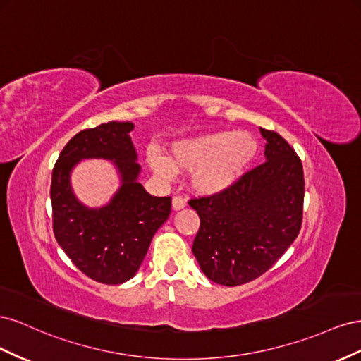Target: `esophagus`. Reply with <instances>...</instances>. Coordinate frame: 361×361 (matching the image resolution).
Returning a JSON list of instances; mask_svg holds the SVG:
<instances>
[{"label": "esophagus", "mask_w": 361, "mask_h": 361, "mask_svg": "<svg viewBox=\"0 0 361 361\" xmlns=\"http://www.w3.org/2000/svg\"><path fill=\"white\" fill-rule=\"evenodd\" d=\"M186 207V200L181 198V197H173L172 198V209L173 210H181Z\"/></svg>", "instance_id": "34e87169"}]
</instances>
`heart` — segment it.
I'll return each instance as SVG.
<instances>
[{"mask_svg": "<svg viewBox=\"0 0 361 361\" xmlns=\"http://www.w3.org/2000/svg\"><path fill=\"white\" fill-rule=\"evenodd\" d=\"M257 149L259 143L248 131H213L173 142L169 159L149 149L148 161L163 177H171L173 171H193V189L214 195L239 181L255 159Z\"/></svg>", "mask_w": 361, "mask_h": 361, "instance_id": "b5f03b06", "label": "heart"}]
</instances>
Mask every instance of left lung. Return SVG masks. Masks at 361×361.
Returning <instances> with one entry per match:
<instances>
[{
  "instance_id": "left-lung-1",
  "label": "left lung",
  "mask_w": 361,
  "mask_h": 361,
  "mask_svg": "<svg viewBox=\"0 0 361 361\" xmlns=\"http://www.w3.org/2000/svg\"><path fill=\"white\" fill-rule=\"evenodd\" d=\"M260 133L266 139L264 163L230 189L189 201L201 221L192 252L205 276L222 286H240L263 275L301 230V159L278 133Z\"/></svg>"
}]
</instances>
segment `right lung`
<instances>
[{"label": "right lung", "mask_w": 361, "mask_h": 361, "mask_svg": "<svg viewBox=\"0 0 361 361\" xmlns=\"http://www.w3.org/2000/svg\"><path fill=\"white\" fill-rule=\"evenodd\" d=\"M133 128L131 122L111 121L77 133L60 152L51 180L56 240L81 272L102 284L136 275L152 235L171 214V197H152L137 181ZM83 158L113 159L121 175V188L101 209L86 208L70 189V171Z\"/></svg>", "instance_id": "add662e5"}]
</instances>
